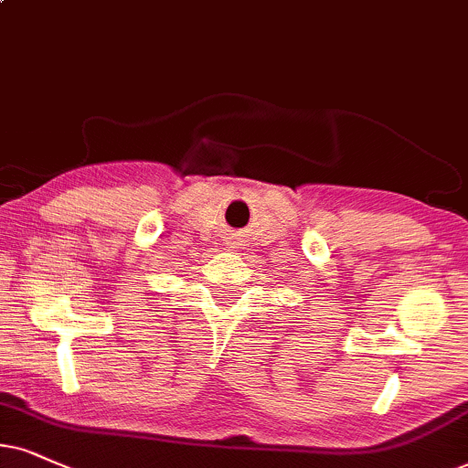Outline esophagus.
<instances>
[{
	"instance_id": "1",
	"label": "esophagus",
	"mask_w": 468,
	"mask_h": 468,
	"mask_svg": "<svg viewBox=\"0 0 468 468\" xmlns=\"http://www.w3.org/2000/svg\"><path fill=\"white\" fill-rule=\"evenodd\" d=\"M233 244H239V241H233Z\"/></svg>"
}]
</instances>
